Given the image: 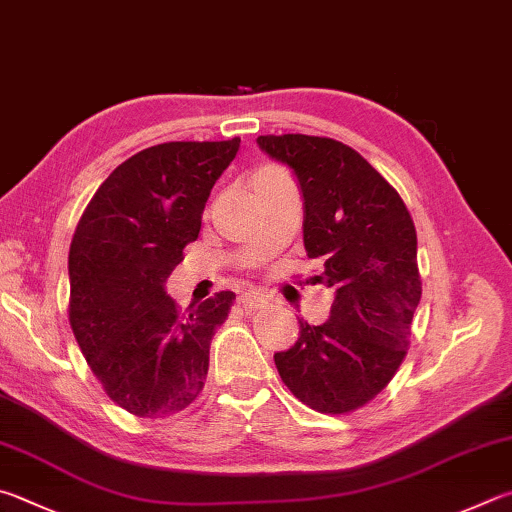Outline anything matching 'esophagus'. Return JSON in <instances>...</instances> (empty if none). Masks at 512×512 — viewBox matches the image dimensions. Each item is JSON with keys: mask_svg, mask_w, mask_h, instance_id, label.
<instances>
[{"mask_svg": "<svg viewBox=\"0 0 512 512\" xmlns=\"http://www.w3.org/2000/svg\"><path fill=\"white\" fill-rule=\"evenodd\" d=\"M239 304L248 311H257V309H264L266 300H264V295H259L257 291H246L239 295Z\"/></svg>", "mask_w": 512, "mask_h": 512, "instance_id": "esophagus-1", "label": "esophagus"}]
</instances>
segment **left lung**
I'll return each instance as SVG.
<instances>
[{
    "label": "left lung",
    "mask_w": 512,
    "mask_h": 512,
    "mask_svg": "<svg viewBox=\"0 0 512 512\" xmlns=\"http://www.w3.org/2000/svg\"><path fill=\"white\" fill-rule=\"evenodd\" d=\"M293 167L304 197V248L322 264L313 280L336 291L331 318L300 322L275 353L282 383L322 414H349L383 392L410 347L421 302L416 228L392 185L353 147L324 136H259Z\"/></svg>",
    "instance_id": "1"
}]
</instances>
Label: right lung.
<instances>
[{
    "instance_id": "add662e5",
    "label": "right lung",
    "mask_w": 512,
    "mask_h": 512,
    "mask_svg": "<svg viewBox=\"0 0 512 512\" xmlns=\"http://www.w3.org/2000/svg\"><path fill=\"white\" fill-rule=\"evenodd\" d=\"M230 141H172L120 163L87 203L69 248V322L105 394L125 412L163 418L197 401L210 342L235 293L181 311L165 280L199 237Z\"/></svg>"
}]
</instances>
